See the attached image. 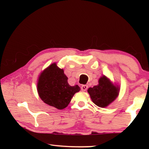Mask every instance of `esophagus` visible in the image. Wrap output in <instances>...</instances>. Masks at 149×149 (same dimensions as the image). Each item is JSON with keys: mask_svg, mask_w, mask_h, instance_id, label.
I'll return each instance as SVG.
<instances>
[{"mask_svg": "<svg viewBox=\"0 0 149 149\" xmlns=\"http://www.w3.org/2000/svg\"><path fill=\"white\" fill-rule=\"evenodd\" d=\"M88 88V86L86 85H83L81 87V89L82 91H87Z\"/></svg>", "mask_w": 149, "mask_h": 149, "instance_id": "1", "label": "esophagus"}]
</instances>
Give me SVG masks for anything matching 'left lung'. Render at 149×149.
Listing matches in <instances>:
<instances>
[{"mask_svg":"<svg viewBox=\"0 0 149 149\" xmlns=\"http://www.w3.org/2000/svg\"><path fill=\"white\" fill-rule=\"evenodd\" d=\"M120 85H114L106 75L99 79V84L89 87L87 92L95 104L100 108H106L116 99L119 95Z\"/></svg>","mask_w":149,"mask_h":149,"instance_id":"left-lung-1","label":"left lung"}]
</instances>
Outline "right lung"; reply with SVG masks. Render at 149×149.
<instances>
[{
	"instance_id": "obj_1",
	"label": "right lung",
	"mask_w": 149,
	"mask_h": 149,
	"mask_svg": "<svg viewBox=\"0 0 149 149\" xmlns=\"http://www.w3.org/2000/svg\"><path fill=\"white\" fill-rule=\"evenodd\" d=\"M37 89L45 103L62 110L68 106L75 93L80 91V87L77 85H70L64 70L54 62L40 74Z\"/></svg>"
}]
</instances>
